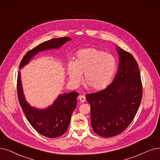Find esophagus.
<instances>
[{
  "label": "esophagus",
  "instance_id": "obj_1",
  "mask_svg": "<svg viewBox=\"0 0 160 160\" xmlns=\"http://www.w3.org/2000/svg\"><path fill=\"white\" fill-rule=\"evenodd\" d=\"M79 100H80L81 103H83V102H85V97L84 95L81 94L79 96Z\"/></svg>",
  "mask_w": 160,
  "mask_h": 160
}]
</instances>
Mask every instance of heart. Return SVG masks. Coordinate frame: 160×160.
<instances>
[{"label": "heart", "mask_w": 160, "mask_h": 160, "mask_svg": "<svg viewBox=\"0 0 160 160\" xmlns=\"http://www.w3.org/2000/svg\"><path fill=\"white\" fill-rule=\"evenodd\" d=\"M116 66V60L112 55L94 48H87L77 52L74 61L69 63L68 72L74 84L79 83L84 73L85 83L94 90H99L110 82Z\"/></svg>", "instance_id": "obj_1"}]
</instances>
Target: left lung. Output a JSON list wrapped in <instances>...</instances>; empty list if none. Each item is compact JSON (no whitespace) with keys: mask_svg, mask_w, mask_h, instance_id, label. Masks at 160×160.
Masks as SVG:
<instances>
[{"mask_svg":"<svg viewBox=\"0 0 160 160\" xmlns=\"http://www.w3.org/2000/svg\"><path fill=\"white\" fill-rule=\"evenodd\" d=\"M118 72L110 85L86 94L91 104V123L95 133L109 138L122 132L135 118L142 96L137 63L128 52L116 47Z\"/></svg>","mask_w":160,"mask_h":160,"instance_id":"8db88e82","label":"left lung"}]
</instances>
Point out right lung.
Segmentation results:
<instances>
[{
	"label": "right lung",
	"instance_id": "add662e5",
	"mask_svg": "<svg viewBox=\"0 0 160 160\" xmlns=\"http://www.w3.org/2000/svg\"><path fill=\"white\" fill-rule=\"evenodd\" d=\"M72 39L68 37L56 38L44 42L28 51L22 60L20 69L30 62L38 53L48 50L60 48ZM19 102L28 121L34 129L41 135L48 138H56L64 134L68 128L72 114L77 106V98L79 93L72 92L58 95L52 105L43 109L31 106L25 100L19 72L17 82Z\"/></svg>",
	"mask_w": 160,
	"mask_h": 160
}]
</instances>
